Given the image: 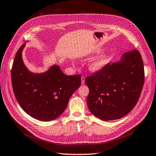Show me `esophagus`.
Listing matches in <instances>:
<instances>
[{
	"instance_id": "34e87169",
	"label": "esophagus",
	"mask_w": 156,
	"mask_h": 156,
	"mask_svg": "<svg viewBox=\"0 0 156 156\" xmlns=\"http://www.w3.org/2000/svg\"><path fill=\"white\" fill-rule=\"evenodd\" d=\"M81 83H82V85H83V84L85 83V77L82 76V78H81Z\"/></svg>"
}]
</instances>
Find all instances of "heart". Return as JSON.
I'll return each instance as SVG.
<instances>
[{
    "label": "heart",
    "mask_w": 156,
    "mask_h": 156,
    "mask_svg": "<svg viewBox=\"0 0 156 156\" xmlns=\"http://www.w3.org/2000/svg\"><path fill=\"white\" fill-rule=\"evenodd\" d=\"M109 61V56L104 54L91 61L89 65V68L92 71H99L103 69Z\"/></svg>",
    "instance_id": "1"
}]
</instances>
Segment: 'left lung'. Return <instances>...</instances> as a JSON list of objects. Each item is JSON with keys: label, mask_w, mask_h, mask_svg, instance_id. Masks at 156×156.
<instances>
[{"label": "left lung", "mask_w": 156, "mask_h": 156, "mask_svg": "<svg viewBox=\"0 0 156 156\" xmlns=\"http://www.w3.org/2000/svg\"><path fill=\"white\" fill-rule=\"evenodd\" d=\"M85 81L90 89L87 106L95 116L104 121L123 118L135 107L143 87L140 52L135 49L125 53L118 62L106 65Z\"/></svg>", "instance_id": "1"}]
</instances>
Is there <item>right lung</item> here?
Here are the masks:
<instances>
[{"instance_id": "add662e5", "label": "right lung", "mask_w": 156, "mask_h": 156, "mask_svg": "<svg viewBox=\"0 0 156 156\" xmlns=\"http://www.w3.org/2000/svg\"><path fill=\"white\" fill-rule=\"evenodd\" d=\"M25 46L20 48L13 63V91L27 114L41 121H51L65 110L70 97L80 86L81 75H65L57 65L43 73L30 72L22 59Z\"/></svg>"}]
</instances>
